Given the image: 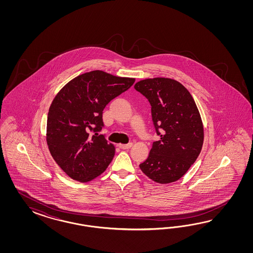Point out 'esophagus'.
<instances>
[{"label": "esophagus", "mask_w": 253, "mask_h": 253, "mask_svg": "<svg viewBox=\"0 0 253 253\" xmlns=\"http://www.w3.org/2000/svg\"><path fill=\"white\" fill-rule=\"evenodd\" d=\"M120 148H122V149H130V147L132 146V144L131 143H129V144H126V145H120Z\"/></svg>", "instance_id": "esophagus-1"}]
</instances>
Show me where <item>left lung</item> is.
<instances>
[{"label": "left lung", "mask_w": 253, "mask_h": 253, "mask_svg": "<svg viewBox=\"0 0 253 253\" xmlns=\"http://www.w3.org/2000/svg\"><path fill=\"white\" fill-rule=\"evenodd\" d=\"M134 89L151 106L157 134L148 158L139 165L155 182H175L190 168L201 151L204 131L199 109L184 85L168 78L138 82Z\"/></svg>", "instance_id": "1"}]
</instances>
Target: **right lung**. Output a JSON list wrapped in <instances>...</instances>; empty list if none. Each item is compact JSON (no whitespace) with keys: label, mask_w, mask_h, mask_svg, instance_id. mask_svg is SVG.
<instances>
[{"label":"right lung","mask_w":253,"mask_h":253,"mask_svg":"<svg viewBox=\"0 0 253 253\" xmlns=\"http://www.w3.org/2000/svg\"><path fill=\"white\" fill-rule=\"evenodd\" d=\"M134 82L93 70L71 80L54 97L47 116V145L54 161L73 180L89 182L112 161L115 147L98 134L104 127L103 110Z\"/></svg>","instance_id":"add662e5"}]
</instances>
